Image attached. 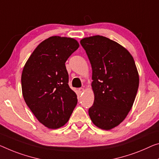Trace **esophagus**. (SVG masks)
I'll use <instances>...</instances> for the list:
<instances>
[{"instance_id":"esophagus-1","label":"esophagus","mask_w":159,"mask_h":159,"mask_svg":"<svg viewBox=\"0 0 159 159\" xmlns=\"http://www.w3.org/2000/svg\"><path fill=\"white\" fill-rule=\"evenodd\" d=\"M78 91H79L80 93H83V92H84V88H82V87L79 88Z\"/></svg>"}]
</instances>
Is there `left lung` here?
Returning <instances> with one entry per match:
<instances>
[{
    "label": "left lung",
    "mask_w": 159,
    "mask_h": 159,
    "mask_svg": "<svg viewBox=\"0 0 159 159\" xmlns=\"http://www.w3.org/2000/svg\"><path fill=\"white\" fill-rule=\"evenodd\" d=\"M92 69L94 104L89 109L95 126L110 130L128 115L137 93L139 76L132 55L125 48L101 35L82 39Z\"/></svg>",
    "instance_id": "8db88e82"
}]
</instances>
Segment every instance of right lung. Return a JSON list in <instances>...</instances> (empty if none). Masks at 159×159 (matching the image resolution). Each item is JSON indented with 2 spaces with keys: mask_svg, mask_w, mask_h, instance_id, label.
I'll return each mask as SVG.
<instances>
[{
  "mask_svg": "<svg viewBox=\"0 0 159 159\" xmlns=\"http://www.w3.org/2000/svg\"><path fill=\"white\" fill-rule=\"evenodd\" d=\"M79 47L74 38L52 36L39 44L23 67L24 100L48 129L64 126L77 104V94L68 85L65 62Z\"/></svg>",
  "mask_w": 159,
  "mask_h": 159,
  "instance_id": "right-lung-1",
  "label": "right lung"
}]
</instances>
